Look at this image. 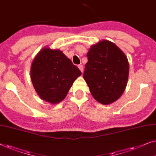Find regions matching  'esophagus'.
I'll return each mask as SVG.
<instances>
[{"label": "esophagus", "mask_w": 156, "mask_h": 156, "mask_svg": "<svg viewBox=\"0 0 156 156\" xmlns=\"http://www.w3.org/2000/svg\"><path fill=\"white\" fill-rule=\"evenodd\" d=\"M78 67L80 69V71L83 73V65H80H80H78Z\"/></svg>", "instance_id": "34e87169"}]
</instances>
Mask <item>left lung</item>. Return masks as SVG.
Masks as SVG:
<instances>
[{"instance_id": "8db88e82", "label": "left lung", "mask_w": 156, "mask_h": 156, "mask_svg": "<svg viewBox=\"0 0 156 156\" xmlns=\"http://www.w3.org/2000/svg\"><path fill=\"white\" fill-rule=\"evenodd\" d=\"M87 57L83 78L93 98L105 105L117 101L125 90L129 73L125 54L104 40L91 46Z\"/></svg>"}]
</instances>
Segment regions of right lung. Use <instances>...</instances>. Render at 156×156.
<instances>
[{
  "instance_id": "obj_1",
  "label": "right lung",
  "mask_w": 156,
  "mask_h": 156,
  "mask_svg": "<svg viewBox=\"0 0 156 156\" xmlns=\"http://www.w3.org/2000/svg\"><path fill=\"white\" fill-rule=\"evenodd\" d=\"M80 75L78 68L59 50L45 48L31 66L30 78L35 90L41 98L51 103L63 101Z\"/></svg>"
}]
</instances>
